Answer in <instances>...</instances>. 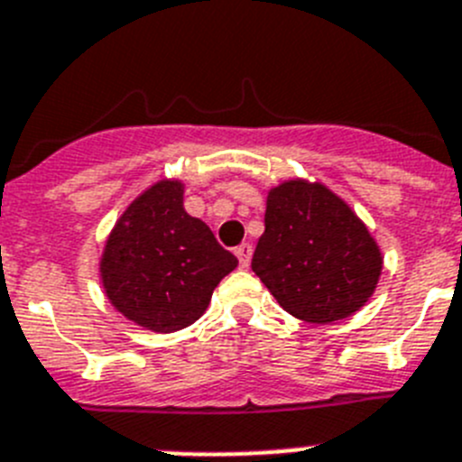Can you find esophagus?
Instances as JSON below:
<instances>
[{
	"instance_id": "1",
	"label": "esophagus",
	"mask_w": 462,
	"mask_h": 462,
	"mask_svg": "<svg viewBox=\"0 0 462 462\" xmlns=\"http://www.w3.org/2000/svg\"><path fill=\"white\" fill-rule=\"evenodd\" d=\"M236 257H239V267L246 269L248 264H251V257H253V246L251 244H241V246H236Z\"/></svg>"
}]
</instances>
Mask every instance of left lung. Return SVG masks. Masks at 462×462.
<instances>
[{"instance_id":"obj_1","label":"left lung","mask_w":462,"mask_h":462,"mask_svg":"<svg viewBox=\"0 0 462 462\" xmlns=\"http://www.w3.org/2000/svg\"><path fill=\"white\" fill-rule=\"evenodd\" d=\"M251 267L282 310L303 322L329 324L350 318L373 297L382 253L334 190L290 180L269 190Z\"/></svg>"}]
</instances>
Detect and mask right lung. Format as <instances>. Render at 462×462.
Segmentation results:
<instances>
[{
	"label": "right lung",
	"instance_id": "add662e5",
	"mask_svg": "<svg viewBox=\"0 0 462 462\" xmlns=\"http://www.w3.org/2000/svg\"><path fill=\"white\" fill-rule=\"evenodd\" d=\"M239 262L184 209V184L161 180L126 207L106 239L101 282L126 319L172 334L200 319Z\"/></svg>",
	"mask_w": 462,
	"mask_h": 462
}]
</instances>
